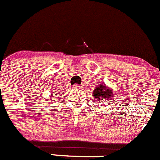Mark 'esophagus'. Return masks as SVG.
Returning <instances> with one entry per match:
<instances>
[{"instance_id": "34e87169", "label": "esophagus", "mask_w": 160, "mask_h": 160, "mask_svg": "<svg viewBox=\"0 0 160 160\" xmlns=\"http://www.w3.org/2000/svg\"><path fill=\"white\" fill-rule=\"evenodd\" d=\"M74 88H75L78 89V88H80V85H78V84H75V85H74Z\"/></svg>"}]
</instances>
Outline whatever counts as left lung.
<instances>
[{"mask_svg": "<svg viewBox=\"0 0 160 160\" xmlns=\"http://www.w3.org/2000/svg\"><path fill=\"white\" fill-rule=\"evenodd\" d=\"M92 94L95 100L99 102L103 101V100L108 101V100H112V97H114L113 90L103 83L96 86V88L93 90Z\"/></svg>", "mask_w": 160, "mask_h": 160, "instance_id": "left-lung-1", "label": "left lung"}]
</instances>
